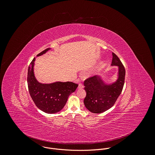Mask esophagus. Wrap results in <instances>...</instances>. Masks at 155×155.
<instances>
[{
    "label": "esophagus",
    "instance_id": "esophagus-1",
    "mask_svg": "<svg viewBox=\"0 0 155 155\" xmlns=\"http://www.w3.org/2000/svg\"><path fill=\"white\" fill-rule=\"evenodd\" d=\"M84 88V85L82 84H79V86H78V88L81 89V88Z\"/></svg>",
    "mask_w": 155,
    "mask_h": 155
}]
</instances>
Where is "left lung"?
Segmentation results:
<instances>
[{
    "label": "left lung",
    "mask_w": 155,
    "mask_h": 155,
    "mask_svg": "<svg viewBox=\"0 0 155 155\" xmlns=\"http://www.w3.org/2000/svg\"><path fill=\"white\" fill-rule=\"evenodd\" d=\"M111 67H117L115 81L108 82L102 74L94 76L84 82L86 97L84 103L88 110L93 113H101L110 108L122 90L125 75V68L119 58L112 53Z\"/></svg>",
    "instance_id": "8db88e82"
}]
</instances>
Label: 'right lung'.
Here are the masks:
<instances>
[{
  "instance_id": "add662e5",
  "label": "right lung",
  "mask_w": 155,
  "mask_h": 155,
  "mask_svg": "<svg viewBox=\"0 0 155 155\" xmlns=\"http://www.w3.org/2000/svg\"><path fill=\"white\" fill-rule=\"evenodd\" d=\"M50 50L51 48H47L36 57L45 54ZM35 60V58L28 70L27 83L30 94L37 107L42 111L48 114L58 113L64 108L68 96L75 91L78 85L68 81H56L49 84L39 82L34 72Z\"/></svg>"
}]
</instances>
